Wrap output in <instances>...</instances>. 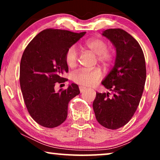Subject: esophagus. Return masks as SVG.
<instances>
[{
  "mask_svg": "<svg viewBox=\"0 0 160 160\" xmlns=\"http://www.w3.org/2000/svg\"><path fill=\"white\" fill-rule=\"evenodd\" d=\"M79 89H80L81 92H84L87 89H86V87H84L83 86H79Z\"/></svg>",
  "mask_w": 160,
  "mask_h": 160,
  "instance_id": "34e87169",
  "label": "esophagus"
}]
</instances>
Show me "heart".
I'll list each match as a JSON object with an SVG mask.
<instances>
[{
	"label": "heart",
	"instance_id": "heart-1",
	"mask_svg": "<svg viewBox=\"0 0 160 160\" xmlns=\"http://www.w3.org/2000/svg\"><path fill=\"white\" fill-rule=\"evenodd\" d=\"M84 47L89 51L98 55V60L100 62L108 63L113 60V54L107 50V43L100 38H92L87 41ZM65 61L70 68L75 67L78 62V53L76 49L72 47L68 50L65 54ZM101 77V72L98 69L86 70L82 69L73 75L74 82L87 87L95 85Z\"/></svg>",
	"mask_w": 160,
	"mask_h": 160
}]
</instances>
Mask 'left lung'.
Segmentation results:
<instances>
[{"mask_svg": "<svg viewBox=\"0 0 160 160\" xmlns=\"http://www.w3.org/2000/svg\"><path fill=\"white\" fill-rule=\"evenodd\" d=\"M102 36L115 47L116 59L102 81L110 92L96 93L92 106L98 122L116 130L130 121L138 106L146 78L145 58L138 42L124 30L108 29Z\"/></svg>", "mask_w": 160, "mask_h": 160, "instance_id": "obj_1", "label": "left lung"}]
</instances>
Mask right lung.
<instances>
[{
    "label": "right lung",
    "mask_w": 160,
    "mask_h": 160,
    "mask_svg": "<svg viewBox=\"0 0 160 160\" xmlns=\"http://www.w3.org/2000/svg\"><path fill=\"white\" fill-rule=\"evenodd\" d=\"M85 33L46 29L23 52L19 71L21 90L30 115L41 126L53 128L64 122L69 101L80 93L78 85L73 83L58 92L54 86L57 82H66L62 77L68 71L65 54Z\"/></svg>",
    "instance_id": "1"
}]
</instances>
